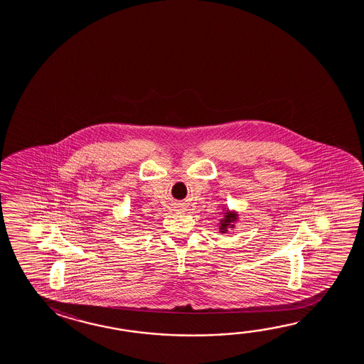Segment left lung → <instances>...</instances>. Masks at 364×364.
<instances>
[{
	"label": "left lung",
	"mask_w": 364,
	"mask_h": 364,
	"mask_svg": "<svg viewBox=\"0 0 364 364\" xmlns=\"http://www.w3.org/2000/svg\"><path fill=\"white\" fill-rule=\"evenodd\" d=\"M236 220H237V213L227 210L226 213H225V217L220 220V232L226 233L227 231H228V228H233V227H235V222H236Z\"/></svg>",
	"instance_id": "left-lung-1"
}]
</instances>
